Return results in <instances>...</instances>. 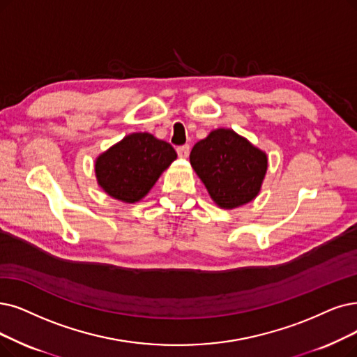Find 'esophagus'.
Masks as SVG:
<instances>
[{"instance_id":"obj_1","label":"esophagus","mask_w":357,"mask_h":357,"mask_svg":"<svg viewBox=\"0 0 357 357\" xmlns=\"http://www.w3.org/2000/svg\"><path fill=\"white\" fill-rule=\"evenodd\" d=\"M189 152H190V146L189 145H183V146L177 148V155L180 156V158H188Z\"/></svg>"}]
</instances>
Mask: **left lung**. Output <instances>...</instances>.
Masks as SVG:
<instances>
[{"instance_id":"left-lung-1","label":"left lung","mask_w":357,"mask_h":357,"mask_svg":"<svg viewBox=\"0 0 357 357\" xmlns=\"http://www.w3.org/2000/svg\"><path fill=\"white\" fill-rule=\"evenodd\" d=\"M190 164L220 208L233 209L258 196L268 168L266 153L231 129H217L199 140Z\"/></svg>"}]
</instances>
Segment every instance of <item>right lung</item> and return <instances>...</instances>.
I'll list each match as a JSON object with an SVG mask.
<instances>
[{
  "mask_svg": "<svg viewBox=\"0 0 357 357\" xmlns=\"http://www.w3.org/2000/svg\"><path fill=\"white\" fill-rule=\"evenodd\" d=\"M177 158L174 148L149 133H132L95 161L98 184L111 197L135 204Z\"/></svg>",
  "mask_w": 357,
  "mask_h": 357,
  "instance_id": "add662e5",
  "label": "right lung"
}]
</instances>
